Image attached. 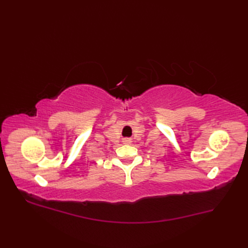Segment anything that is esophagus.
<instances>
[{"instance_id":"esophagus-1","label":"esophagus","mask_w":248,"mask_h":248,"mask_svg":"<svg viewBox=\"0 0 248 248\" xmlns=\"http://www.w3.org/2000/svg\"><path fill=\"white\" fill-rule=\"evenodd\" d=\"M123 142H124V144H130V142H131V139H129V138L123 139Z\"/></svg>"}]
</instances>
